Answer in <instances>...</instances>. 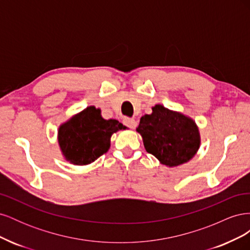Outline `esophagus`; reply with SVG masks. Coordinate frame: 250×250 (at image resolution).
<instances>
[{
	"label": "esophagus",
	"mask_w": 250,
	"mask_h": 250,
	"mask_svg": "<svg viewBox=\"0 0 250 250\" xmlns=\"http://www.w3.org/2000/svg\"><path fill=\"white\" fill-rule=\"evenodd\" d=\"M123 124L126 125L127 127L131 128V129H134V128L137 127V125H138L137 121H135V120L132 119V118H124V119H123Z\"/></svg>",
	"instance_id": "esophagus-1"
}]
</instances>
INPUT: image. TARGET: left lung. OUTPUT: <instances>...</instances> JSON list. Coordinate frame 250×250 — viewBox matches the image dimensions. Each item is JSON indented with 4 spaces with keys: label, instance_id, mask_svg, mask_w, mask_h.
Wrapping results in <instances>:
<instances>
[{
    "label": "left lung",
    "instance_id": "obj_1",
    "mask_svg": "<svg viewBox=\"0 0 250 250\" xmlns=\"http://www.w3.org/2000/svg\"><path fill=\"white\" fill-rule=\"evenodd\" d=\"M137 131L147 152L169 168L190 162L201 144L195 121L162 104L154 105L152 113L141 118Z\"/></svg>",
    "mask_w": 250,
    "mask_h": 250
}]
</instances>
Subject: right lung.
I'll return each instance as SVG.
<instances>
[{"label":"right lung","instance_id":"add662e5","mask_svg":"<svg viewBox=\"0 0 250 250\" xmlns=\"http://www.w3.org/2000/svg\"><path fill=\"white\" fill-rule=\"evenodd\" d=\"M126 128L115 119H103L100 108L87 106L59 125V149L70 164L89 165L107 152L111 135Z\"/></svg>","mask_w":250,"mask_h":250}]
</instances>
